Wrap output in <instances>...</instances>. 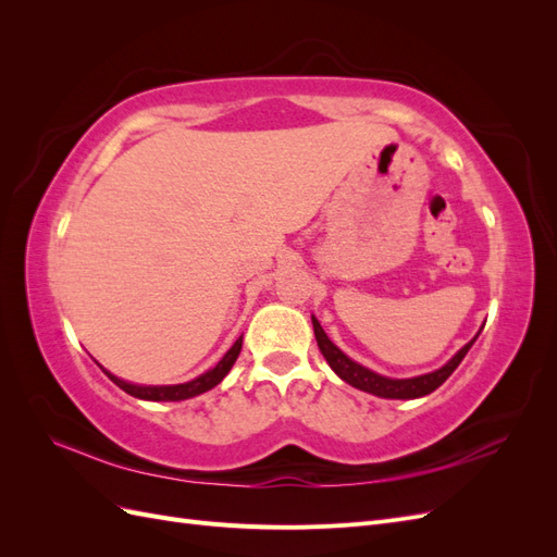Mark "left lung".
I'll return each instance as SVG.
<instances>
[{
	"mask_svg": "<svg viewBox=\"0 0 557 557\" xmlns=\"http://www.w3.org/2000/svg\"><path fill=\"white\" fill-rule=\"evenodd\" d=\"M311 323H313V334H315L318 348H320V352H323V358L327 360V364L332 367V372L339 376L342 381H346L348 385L358 387V391L383 397V399H416V397H425V395L434 393L436 387H440L455 372V369H458V364L467 356V350L474 346L476 336H479L476 334L474 339L467 342L444 367L434 369V372H430V374H420V376H413V379H391V376L372 372V369L362 367L356 360H350L342 348H336L330 342V336L325 334L323 327H320L318 318L311 315Z\"/></svg>",
	"mask_w": 557,
	"mask_h": 557,
	"instance_id": "8db88e82",
	"label": "left lung"
}]
</instances>
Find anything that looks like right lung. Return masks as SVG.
I'll return each instance as SVG.
<instances>
[{"label":"right lung","mask_w":557,"mask_h":557,"mask_svg":"<svg viewBox=\"0 0 557 557\" xmlns=\"http://www.w3.org/2000/svg\"><path fill=\"white\" fill-rule=\"evenodd\" d=\"M242 344H244V334L239 336L237 342L232 344V348L225 352V356L221 358V362H218L213 369H209V372L199 374L197 379L188 381V383H178V385H139V383H129V381H123L113 376L111 372H107V369L102 367V372L121 387V391H125L127 395L137 397V399H148V401H181V399H190V397H197L201 393L211 391V387H215L218 383H221L227 372L232 369V364L237 362L239 352H242Z\"/></svg>","instance_id":"obj_1"}]
</instances>
